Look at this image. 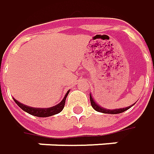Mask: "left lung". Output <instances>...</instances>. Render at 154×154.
Masks as SVG:
<instances>
[{"label":"left lung","instance_id":"1","mask_svg":"<svg viewBox=\"0 0 154 154\" xmlns=\"http://www.w3.org/2000/svg\"><path fill=\"white\" fill-rule=\"evenodd\" d=\"M90 100H91V106H92V108L96 110V111H97V112H100V113H111V114H117V113H123V112H125V111H126L127 109L131 108V106H129V107H126V108H116V109H107V108H104L103 107H101V106H99L98 104L95 101H94L93 97H92V96H91V94L90 93Z\"/></svg>","mask_w":154,"mask_h":154}]
</instances>
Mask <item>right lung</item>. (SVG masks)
<instances>
[{
    "instance_id": "obj_1",
    "label": "right lung",
    "mask_w": 154,
    "mask_h": 154,
    "mask_svg": "<svg viewBox=\"0 0 154 154\" xmlns=\"http://www.w3.org/2000/svg\"><path fill=\"white\" fill-rule=\"evenodd\" d=\"M69 93V91H67V93L65 94L63 99L59 103L53 106V107L46 108H32V107H29V106H27V105H24V104L19 103L16 99L13 98V100L17 103V106H19V108H22L26 113H29L31 115H34V116H36V117H42L43 118V117H49V116L55 115V114H57V113H60L61 111H63L65 105V100L67 98V96H68Z\"/></svg>"
}]
</instances>
